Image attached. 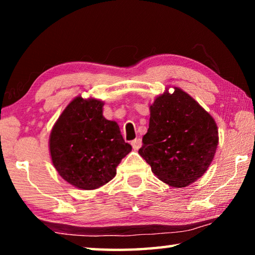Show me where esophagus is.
Wrapping results in <instances>:
<instances>
[{
    "label": "esophagus",
    "mask_w": 255,
    "mask_h": 255,
    "mask_svg": "<svg viewBox=\"0 0 255 255\" xmlns=\"http://www.w3.org/2000/svg\"><path fill=\"white\" fill-rule=\"evenodd\" d=\"M131 145H132V148L133 149H139L141 147V139L140 138H136V139H133L131 141Z\"/></svg>",
    "instance_id": "esophagus-1"
}]
</instances>
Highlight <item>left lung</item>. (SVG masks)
Masks as SVG:
<instances>
[{"label":"left lung","mask_w":255,"mask_h":255,"mask_svg":"<svg viewBox=\"0 0 255 255\" xmlns=\"http://www.w3.org/2000/svg\"><path fill=\"white\" fill-rule=\"evenodd\" d=\"M148 130L138 153L164 183L184 188L204 175L218 145L214 118L190 97L174 88L149 107Z\"/></svg>","instance_id":"1"}]
</instances>
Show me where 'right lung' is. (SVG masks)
Segmentation results:
<instances>
[{
	"label": "right lung",
	"instance_id": "obj_1",
	"mask_svg": "<svg viewBox=\"0 0 255 255\" xmlns=\"http://www.w3.org/2000/svg\"><path fill=\"white\" fill-rule=\"evenodd\" d=\"M103 101L76 97L55 123L49 136L51 161L59 175L82 190L102 187L130 153L118 124L103 117Z\"/></svg>",
	"mask_w": 255,
	"mask_h": 255
}]
</instances>
